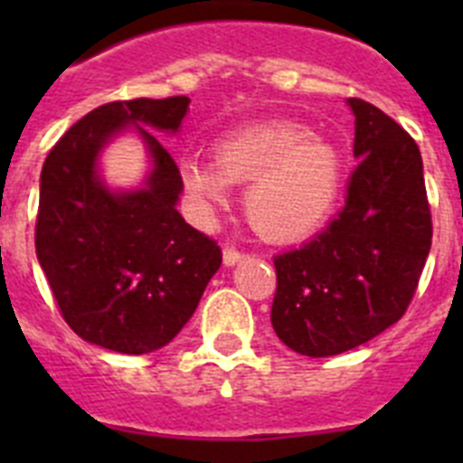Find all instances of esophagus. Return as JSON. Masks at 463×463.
Here are the masks:
<instances>
[{"label":"esophagus","mask_w":463,"mask_h":463,"mask_svg":"<svg viewBox=\"0 0 463 463\" xmlns=\"http://www.w3.org/2000/svg\"><path fill=\"white\" fill-rule=\"evenodd\" d=\"M243 260V252L236 250V248H232V245H227L222 250V261H224V267H236L239 261Z\"/></svg>","instance_id":"esophagus-1"}]
</instances>
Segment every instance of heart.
<instances>
[{"instance_id":"b5f03b06","label":"heart","mask_w":463,"mask_h":463,"mask_svg":"<svg viewBox=\"0 0 463 463\" xmlns=\"http://www.w3.org/2000/svg\"><path fill=\"white\" fill-rule=\"evenodd\" d=\"M345 165L334 143L294 122L245 127L215 143V165L187 157L181 183L196 218L227 208L232 185H245L243 211L257 234L292 243L315 234L334 215Z\"/></svg>"}]
</instances>
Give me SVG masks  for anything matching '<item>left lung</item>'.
Here are the masks:
<instances>
[{
    "label": "left lung",
    "instance_id": "left-lung-1",
    "mask_svg": "<svg viewBox=\"0 0 463 463\" xmlns=\"http://www.w3.org/2000/svg\"><path fill=\"white\" fill-rule=\"evenodd\" d=\"M347 106L359 165L345 206L308 243L273 260L271 325L306 357L347 353L399 322L431 250L417 143L378 106L364 99Z\"/></svg>",
    "mask_w": 463,
    "mask_h": 463
}]
</instances>
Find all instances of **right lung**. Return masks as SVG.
<instances>
[{
  "mask_svg": "<svg viewBox=\"0 0 463 463\" xmlns=\"http://www.w3.org/2000/svg\"><path fill=\"white\" fill-rule=\"evenodd\" d=\"M187 97L113 101L90 110L41 169L36 257L64 320L83 341L122 354L165 347L187 325L222 264L220 245L175 211L181 171L150 134H175ZM134 131L151 171L132 191L100 178V150Z\"/></svg>",
  "mask_w": 463,
  "mask_h": 463,
  "instance_id": "add662e5",
  "label": "right lung"
}]
</instances>
